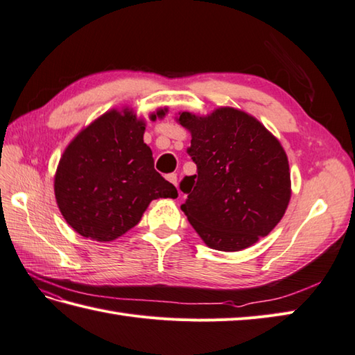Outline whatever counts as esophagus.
I'll list each match as a JSON object with an SVG mask.
<instances>
[{"label": "esophagus", "mask_w": 355, "mask_h": 355, "mask_svg": "<svg viewBox=\"0 0 355 355\" xmlns=\"http://www.w3.org/2000/svg\"><path fill=\"white\" fill-rule=\"evenodd\" d=\"M167 180H170L173 185L178 187V175H176V173H170V175H167Z\"/></svg>", "instance_id": "34e87169"}]
</instances>
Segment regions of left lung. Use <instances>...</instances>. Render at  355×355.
Here are the masks:
<instances>
[{
    "mask_svg": "<svg viewBox=\"0 0 355 355\" xmlns=\"http://www.w3.org/2000/svg\"><path fill=\"white\" fill-rule=\"evenodd\" d=\"M191 132L198 173L180 180L187 194L182 211L209 248L246 249L266 237L284 216L290 173L284 148L254 116L222 107L199 118L182 112Z\"/></svg>",
    "mask_w": 355,
    "mask_h": 355,
    "instance_id": "obj_1",
    "label": "left lung"
}]
</instances>
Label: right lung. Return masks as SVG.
Instances as JSON below:
<instances>
[{"label": "right lung", "mask_w": 355, "mask_h": 355, "mask_svg": "<svg viewBox=\"0 0 355 355\" xmlns=\"http://www.w3.org/2000/svg\"><path fill=\"white\" fill-rule=\"evenodd\" d=\"M144 125L128 109L111 111L64 152L54 193L67 223L83 237L112 241L138 225L152 200L178 198L175 185L155 170Z\"/></svg>", "instance_id": "obj_1"}]
</instances>
